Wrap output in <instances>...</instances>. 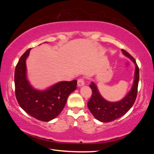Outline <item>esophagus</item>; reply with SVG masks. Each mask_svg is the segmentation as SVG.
<instances>
[{
	"mask_svg": "<svg viewBox=\"0 0 154 154\" xmlns=\"http://www.w3.org/2000/svg\"><path fill=\"white\" fill-rule=\"evenodd\" d=\"M85 85V82H84V80L83 79H78L77 81V85L78 87H82Z\"/></svg>",
	"mask_w": 154,
	"mask_h": 154,
	"instance_id": "esophagus-1",
	"label": "esophagus"
}]
</instances>
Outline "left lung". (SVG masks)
Segmentation results:
<instances>
[{
  "instance_id": "left-lung-1",
  "label": "left lung",
  "mask_w": 154,
  "mask_h": 154,
  "mask_svg": "<svg viewBox=\"0 0 154 154\" xmlns=\"http://www.w3.org/2000/svg\"><path fill=\"white\" fill-rule=\"evenodd\" d=\"M122 51L135 65L134 79L131 89L126 95L117 102H109L101 96L95 84L92 82L89 85L92 90V96L87 103V106L94 117L102 122H112L124 115L131 109L136 99L139 82V68L131 55L122 49Z\"/></svg>"
}]
</instances>
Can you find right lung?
Segmentation results:
<instances>
[{
    "label": "right lung",
    "instance_id": "obj_1",
    "mask_svg": "<svg viewBox=\"0 0 154 154\" xmlns=\"http://www.w3.org/2000/svg\"><path fill=\"white\" fill-rule=\"evenodd\" d=\"M31 48L23 54L16 66L15 93L19 105L38 120L48 122L61 113L69 95L77 89V80L60 81L45 90L32 87L27 77L26 61Z\"/></svg>",
    "mask_w": 154,
    "mask_h": 154
}]
</instances>
